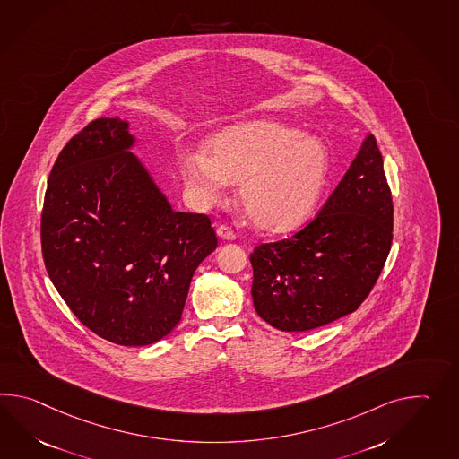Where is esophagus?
<instances>
[{
    "instance_id": "obj_1",
    "label": "esophagus",
    "mask_w": 459,
    "mask_h": 459,
    "mask_svg": "<svg viewBox=\"0 0 459 459\" xmlns=\"http://www.w3.org/2000/svg\"><path fill=\"white\" fill-rule=\"evenodd\" d=\"M217 235H219V238L227 240V242H232V240H235L234 230H232L230 227H227V225H221V227H217Z\"/></svg>"
}]
</instances>
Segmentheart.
I'll return each instance as SVG.
<instances>
[{"label": "heart", "instance_id": "1", "mask_svg": "<svg viewBox=\"0 0 459 459\" xmlns=\"http://www.w3.org/2000/svg\"><path fill=\"white\" fill-rule=\"evenodd\" d=\"M211 156L191 152L181 174L201 205L217 204L227 184L238 183L247 217L270 234H288L313 215L329 174L326 144L281 123H240L217 133Z\"/></svg>", "mask_w": 459, "mask_h": 459}]
</instances>
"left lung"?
Masks as SVG:
<instances>
[{"instance_id": "8db88e82", "label": "left lung", "mask_w": 459, "mask_h": 459, "mask_svg": "<svg viewBox=\"0 0 459 459\" xmlns=\"http://www.w3.org/2000/svg\"><path fill=\"white\" fill-rule=\"evenodd\" d=\"M394 204L374 134H367L316 219L250 255L255 311L280 331H309L356 311L385 265Z\"/></svg>"}]
</instances>
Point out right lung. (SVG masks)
<instances>
[{
    "instance_id": "obj_1",
    "label": "right lung",
    "mask_w": 459,
    "mask_h": 459,
    "mask_svg": "<svg viewBox=\"0 0 459 459\" xmlns=\"http://www.w3.org/2000/svg\"><path fill=\"white\" fill-rule=\"evenodd\" d=\"M134 143L126 120L89 123L52 166L41 219L52 285L83 326L120 346L173 331L217 247L211 219L173 211Z\"/></svg>"
}]
</instances>
